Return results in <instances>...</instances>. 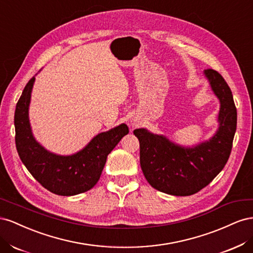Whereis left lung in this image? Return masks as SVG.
Here are the masks:
<instances>
[{
	"mask_svg": "<svg viewBox=\"0 0 253 253\" xmlns=\"http://www.w3.org/2000/svg\"><path fill=\"white\" fill-rule=\"evenodd\" d=\"M205 74L220 101L219 128L212 139L185 149L144 128L134 131L139 140L144 177L160 192L176 196L197 193L224 169L230 156L237 119L232 91L216 71L209 68Z\"/></svg>",
	"mask_w": 253,
	"mask_h": 253,
	"instance_id": "8db88e82",
	"label": "left lung"
}]
</instances>
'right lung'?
Here are the masks:
<instances>
[{"instance_id":"add662e5","label":"right lung","mask_w":253,"mask_h":253,"mask_svg":"<svg viewBox=\"0 0 253 253\" xmlns=\"http://www.w3.org/2000/svg\"><path fill=\"white\" fill-rule=\"evenodd\" d=\"M34 82L35 77L27 82L14 112V139L22 163L35 179L51 193L71 196L86 192L98 182L106 157L128 133V127L124 124L98 134L82 151L72 156L52 154L35 140L30 129L28 105Z\"/></svg>"}]
</instances>
